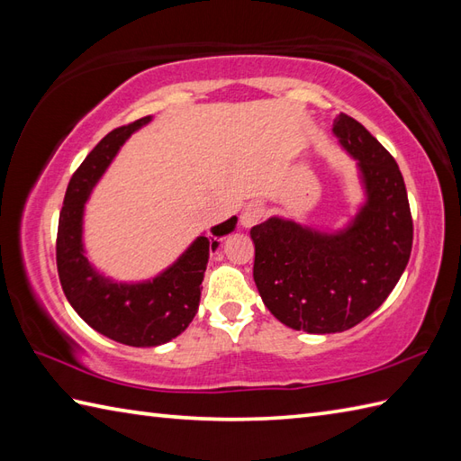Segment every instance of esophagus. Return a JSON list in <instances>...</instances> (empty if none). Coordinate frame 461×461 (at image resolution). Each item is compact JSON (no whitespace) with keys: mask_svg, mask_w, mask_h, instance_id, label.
<instances>
[{"mask_svg":"<svg viewBox=\"0 0 461 461\" xmlns=\"http://www.w3.org/2000/svg\"><path fill=\"white\" fill-rule=\"evenodd\" d=\"M263 215H266V208H263L261 203L251 202L246 205V208H243V212L240 215V223L243 225V228H253V225L263 220Z\"/></svg>","mask_w":461,"mask_h":461,"instance_id":"34e87169","label":"esophagus"}]
</instances>
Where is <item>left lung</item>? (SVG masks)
I'll return each instance as SVG.
<instances>
[{"mask_svg":"<svg viewBox=\"0 0 461 461\" xmlns=\"http://www.w3.org/2000/svg\"><path fill=\"white\" fill-rule=\"evenodd\" d=\"M339 144L357 160L365 202L337 230L271 215L251 228L253 281L283 325L329 335L372 315L402 276L412 251V215L396 160L365 126L339 114Z\"/></svg>","mask_w":461,"mask_h":461,"instance_id":"8db88e82","label":"left lung"}]
</instances>
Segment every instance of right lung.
Instances as JSON below:
<instances>
[{"mask_svg": "<svg viewBox=\"0 0 461 461\" xmlns=\"http://www.w3.org/2000/svg\"><path fill=\"white\" fill-rule=\"evenodd\" d=\"M152 116L121 126L95 146L67 185L57 230V271L67 301L86 325L129 347H158L188 329L198 312L202 281L220 238L236 230L231 215L195 238L182 256L158 276L144 281H114L86 258L85 203L121 146Z\"/></svg>", "mask_w": 461, "mask_h": 461, "instance_id": "1", "label": "right lung"}]
</instances>
